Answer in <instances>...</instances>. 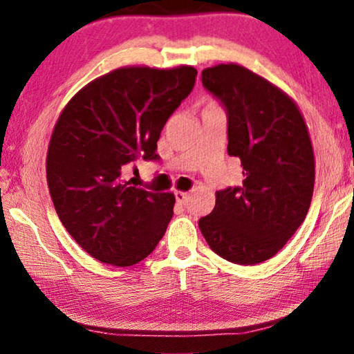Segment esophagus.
<instances>
[{
	"label": "esophagus",
	"mask_w": 354,
	"mask_h": 354,
	"mask_svg": "<svg viewBox=\"0 0 354 354\" xmlns=\"http://www.w3.org/2000/svg\"><path fill=\"white\" fill-rule=\"evenodd\" d=\"M175 198H176V201H178V205H185V201L189 200V192L176 190V192H175Z\"/></svg>",
	"instance_id": "34e87169"
}]
</instances>
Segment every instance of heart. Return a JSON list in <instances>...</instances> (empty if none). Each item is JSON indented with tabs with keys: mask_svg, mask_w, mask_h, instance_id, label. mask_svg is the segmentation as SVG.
Returning a JSON list of instances; mask_svg holds the SVG:
<instances>
[{
	"mask_svg": "<svg viewBox=\"0 0 354 354\" xmlns=\"http://www.w3.org/2000/svg\"><path fill=\"white\" fill-rule=\"evenodd\" d=\"M207 107H217V106H214V104H212V103H209V104H207V106H206V109H207Z\"/></svg>",
	"mask_w": 354,
	"mask_h": 354,
	"instance_id": "b5f03b06",
	"label": "heart"
}]
</instances>
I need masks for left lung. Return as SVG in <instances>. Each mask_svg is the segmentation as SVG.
<instances>
[{"mask_svg":"<svg viewBox=\"0 0 354 354\" xmlns=\"http://www.w3.org/2000/svg\"><path fill=\"white\" fill-rule=\"evenodd\" d=\"M201 82L225 106L227 154L241 159V187L215 192L198 226L223 259H270L303 223L313 200L315 159L306 122L289 95L239 64L205 68Z\"/></svg>","mask_w":354,"mask_h":354,"instance_id":"left-lung-1","label":"left lung"}]
</instances>
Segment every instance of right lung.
I'll list each match as a JSON object with an SVG mask.
<instances>
[{
    "instance_id": "1",
    "label": "right lung",
    "mask_w": 354,
    "mask_h": 354,
    "mask_svg": "<svg viewBox=\"0 0 354 354\" xmlns=\"http://www.w3.org/2000/svg\"><path fill=\"white\" fill-rule=\"evenodd\" d=\"M196 70L122 67L71 98L53 129L46 181L56 212L100 262L129 267L151 253L173 217L175 195L131 185L123 169L158 160L160 131L192 92Z\"/></svg>"
}]
</instances>
